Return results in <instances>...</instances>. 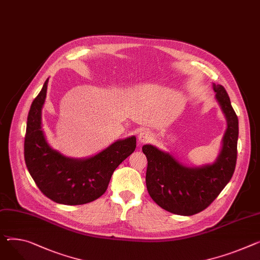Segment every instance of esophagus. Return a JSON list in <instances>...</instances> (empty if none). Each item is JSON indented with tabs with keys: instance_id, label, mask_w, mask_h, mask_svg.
<instances>
[{
	"instance_id": "obj_1",
	"label": "esophagus",
	"mask_w": 260,
	"mask_h": 260,
	"mask_svg": "<svg viewBox=\"0 0 260 260\" xmlns=\"http://www.w3.org/2000/svg\"><path fill=\"white\" fill-rule=\"evenodd\" d=\"M153 139V135L151 132L147 131V129H144L142 131L139 136H138V141H139V143L141 144H144V143H147L149 142L150 140Z\"/></svg>"
}]
</instances>
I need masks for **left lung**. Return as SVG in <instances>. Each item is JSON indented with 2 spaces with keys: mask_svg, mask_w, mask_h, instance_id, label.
Instances as JSON below:
<instances>
[{
  "mask_svg": "<svg viewBox=\"0 0 260 260\" xmlns=\"http://www.w3.org/2000/svg\"><path fill=\"white\" fill-rule=\"evenodd\" d=\"M216 99L227 118L228 127L222 148L212 165L190 168L171 154L152 145H144L147 158L146 187L150 198L161 208L179 215H193L206 209L231 180L237 159L238 118L227 91L213 84Z\"/></svg>",
  "mask_w": 260,
  "mask_h": 260,
  "instance_id": "1",
  "label": "left lung"
}]
</instances>
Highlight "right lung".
<instances>
[{
  "label": "right lung",
  "instance_id": "obj_1",
  "mask_svg": "<svg viewBox=\"0 0 260 260\" xmlns=\"http://www.w3.org/2000/svg\"><path fill=\"white\" fill-rule=\"evenodd\" d=\"M48 79L33 100L27 119L24 143L25 163L41 192L55 203L83 205L107 191L115 169L136 148V137L118 140L89 159L67 158L52 149L42 129V108Z\"/></svg>",
  "mask_w": 260,
  "mask_h": 260
}]
</instances>
